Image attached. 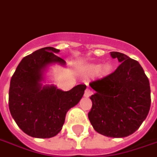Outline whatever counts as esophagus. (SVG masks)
I'll use <instances>...</instances> for the list:
<instances>
[{"instance_id":"esophagus-1","label":"esophagus","mask_w":157,"mask_h":157,"mask_svg":"<svg viewBox=\"0 0 157 157\" xmlns=\"http://www.w3.org/2000/svg\"><path fill=\"white\" fill-rule=\"evenodd\" d=\"M92 95V90L88 87L87 89L85 90V92H84V97L86 98H89V97H90Z\"/></svg>"}]
</instances>
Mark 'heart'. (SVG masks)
<instances>
[{
	"label": "heart",
	"instance_id": "1",
	"mask_svg": "<svg viewBox=\"0 0 157 157\" xmlns=\"http://www.w3.org/2000/svg\"><path fill=\"white\" fill-rule=\"evenodd\" d=\"M104 70H105V72L108 71V70H109V68H108V67H105L104 68Z\"/></svg>",
	"mask_w": 157,
	"mask_h": 157
}]
</instances>
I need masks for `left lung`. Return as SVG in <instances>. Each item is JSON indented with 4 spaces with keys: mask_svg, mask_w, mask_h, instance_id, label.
Masks as SVG:
<instances>
[{
    "mask_svg": "<svg viewBox=\"0 0 157 157\" xmlns=\"http://www.w3.org/2000/svg\"><path fill=\"white\" fill-rule=\"evenodd\" d=\"M111 56L120 64L112 74L90 82L96 92L88 117L98 133L122 138L134 133L147 118L150 86L137 60L118 52H111Z\"/></svg>",
    "mask_w": 157,
    "mask_h": 157,
    "instance_id": "obj_1",
    "label": "left lung"
}]
</instances>
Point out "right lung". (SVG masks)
<instances>
[{"label":"right lung","mask_w":157,"mask_h":157,"mask_svg":"<svg viewBox=\"0 0 157 157\" xmlns=\"http://www.w3.org/2000/svg\"><path fill=\"white\" fill-rule=\"evenodd\" d=\"M59 50L47 46L25 56L12 75L9 107L17 126L35 138H51L58 134L67 111L82 98L86 85L79 84L68 91L55 86H44L43 72L49 64L65 65L55 53Z\"/></svg>","instance_id":"add662e5"}]
</instances>
